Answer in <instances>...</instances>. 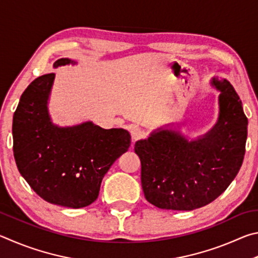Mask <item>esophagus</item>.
<instances>
[{
  "label": "esophagus",
  "instance_id": "obj_1",
  "mask_svg": "<svg viewBox=\"0 0 258 258\" xmlns=\"http://www.w3.org/2000/svg\"><path fill=\"white\" fill-rule=\"evenodd\" d=\"M130 135H132L133 142H136L144 136V132L139 128V126H133V128L130 129Z\"/></svg>",
  "mask_w": 258,
  "mask_h": 258
}]
</instances>
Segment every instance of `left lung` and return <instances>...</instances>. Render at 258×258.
<instances>
[{
	"mask_svg": "<svg viewBox=\"0 0 258 258\" xmlns=\"http://www.w3.org/2000/svg\"><path fill=\"white\" fill-rule=\"evenodd\" d=\"M220 90L218 122L188 141L172 129H157L135 144L146 200L162 210L192 211L216 200L236 178L243 161L248 119L227 79L212 78Z\"/></svg>",
	"mask_w": 258,
	"mask_h": 258,
	"instance_id": "obj_1",
	"label": "left lung"
}]
</instances>
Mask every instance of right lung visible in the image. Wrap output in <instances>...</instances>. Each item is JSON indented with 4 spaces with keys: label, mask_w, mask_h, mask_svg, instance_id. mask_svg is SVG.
Segmentation results:
<instances>
[{
    "label": "right lung",
    "mask_w": 258,
    "mask_h": 258,
    "mask_svg": "<svg viewBox=\"0 0 258 258\" xmlns=\"http://www.w3.org/2000/svg\"><path fill=\"white\" fill-rule=\"evenodd\" d=\"M70 63L77 62L60 58L53 67ZM54 77H38L22 93L13 114V155L20 174L39 197L80 209L97 200L104 175L128 151L132 137L124 129H103L92 121L53 124L47 103Z\"/></svg>",
    "instance_id": "1"
}]
</instances>
